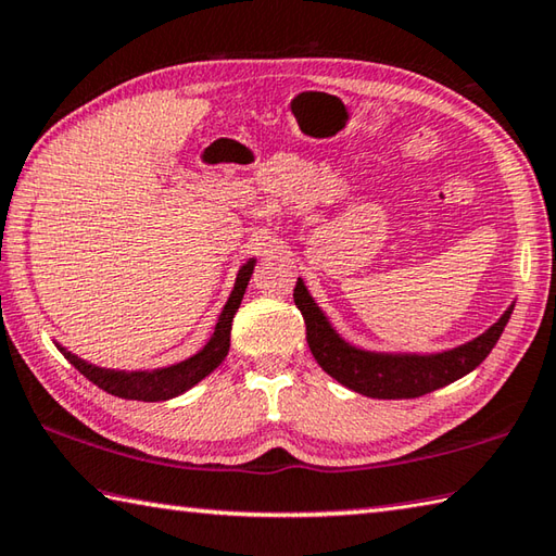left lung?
Returning <instances> with one entry per match:
<instances>
[{
    "mask_svg": "<svg viewBox=\"0 0 556 556\" xmlns=\"http://www.w3.org/2000/svg\"><path fill=\"white\" fill-rule=\"evenodd\" d=\"M294 304L304 316L308 348L323 371H328L342 387L369 399H418L467 377L489 357L516 308L513 301L489 330L457 348L440 352H381L352 345L342 338L301 277L294 289Z\"/></svg>",
    "mask_w": 556,
    "mask_h": 556,
    "instance_id": "left-lung-1",
    "label": "left lung"
}]
</instances>
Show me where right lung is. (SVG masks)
I'll return each mask as SVG.
<instances>
[{
  "mask_svg": "<svg viewBox=\"0 0 556 556\" xmlns=\"http://www.w3.org/2000/svg\"><path fill=\"white\" fill-rule=\"evenodd\" d=\"M255 257H250L243 267L238 269L236 285L230 296L226 301L224 311H220L218 323L206 345L201 348L197 355H191L175 365L157 367V369H109L97 367L92 362L77 357L67 348L55 342V348L63 352L65 359L73 365L79 375H85L89 381L97 383L99 389H104L111 396L128 399V401H169L179 396V393L197 387L201 379H206L220 362L226 359L230 348V326H233V316L240 308V301L248 289V281L255 269Z\"/></svg>",
  "mask_w": 556,
  "mask_h": 556,
  "instance_id": "add662e5",
  "label": "right lung"
}]
</instances>
